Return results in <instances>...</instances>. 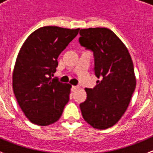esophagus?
<instances>
[{
  "instance_id": "esophagus-1",
  "label": "esophagus",
  "mask_w": 153,
  "mask_h": 153,
  "mask_svg": "<svg viewBox=\"0 0 153 153\" xmlns=\"http://www.w3.org/2000/svg\"><path fill=\"white\" fill-rule=\"evenodd\" d=\"M79 86H72V88H71V91H73V92H74V91H77V90H78V89H79Z\"/></svg>"
}]
</instances>
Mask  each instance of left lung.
Returning <instances> with one entry per match:
<instances>
[{
	"instance_id": "obj_1",
	"label": "left lung",
	"mask_w": 153,
	"mask_h": 153,
	"mask_svg": "<svg viewBox=\"0 0 153 153\" xmlns=\"http://www.w3.org/2000/svg\"><path fill=\"white\" fill-rule=\"evenodd\" d=\"M79 43L94 52V71L100 80L80 104L84 120L97 129L114 126L128 108L135 91L132 58L123 42L106 27L81 29Z\"/></svg>"
}]
</instances>
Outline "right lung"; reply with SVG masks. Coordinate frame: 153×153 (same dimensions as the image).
<instances>
[{"label": "right lung", "instance_id": "obj_1", "mask_svg": "<svg viewBox=\"0 0 153 153\" xmlns=\"http://www.w3.org/2000/svg\"><path fill=\"white\" fill-rule=\"evenodd\" d=\"M79 31L57 26L39 27L27 37L18 53L13 72V92L32 123L49 126L62 115L71 86L51 75L56 71L59 55Z\"/></svg>", "mask_w": 153, "mask_h": 153}]
</instances>
